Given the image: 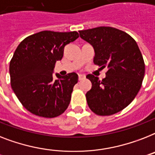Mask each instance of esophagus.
Returning <instances> with one entry per match:
<instances>
[{"mask_svg":"<svg viewBox=\"0 0 155 155\" xmlns=\"http://www.w3.org/2000/svg\"><path fill=\"white\" fill-rule=\"evenodd\" d=\"M78 76H79V80H84V79H85V75H83V74H79L78 75Z\"/></svg>","mask_w":155,"mask_h":155,"instance_id":"34e87169","label":"esophagus"}]
</instances>
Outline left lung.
Returning <instances> with one entry per match:
<instances>
[{"label": "left lung", "instance_id": "left-lung-1", "mask_svg": "<svg viewBox=\"0 0 155 155\" xmlns=\"http://www.w3.org/2000/svg\"><path fill=\"white\" fill-rule=\"evenodd\" d=\"M83 40L95 48V64L107 67L106 78L100 80L88 74L92 87L86 94L88 107L98 115L119 112L135 98L143 84L145 64L136 41L115 28H94L79 31Z\"/></svg>", "mask_w": 155, "mask_h": 155}]
</instances>
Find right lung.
<instances>
[{"label": "right lung", "instance_id": "1", "mask_svg": "<svg viewBox=\"0 0 155 155\" xmlns=\"http://www.w3.org/2000/svg\"><path fill=\"white\" fill-rule=\"evenodd\" d=\"M79 37L77 32L42 31L28 36L16 48L9 64L12 88L25 108L44 118H54L64 112L78 75L65 76L52 71L62 59L65 45Z\"/></svg>", "mask_w": 155, "mask_h": 155}]
</instances>
